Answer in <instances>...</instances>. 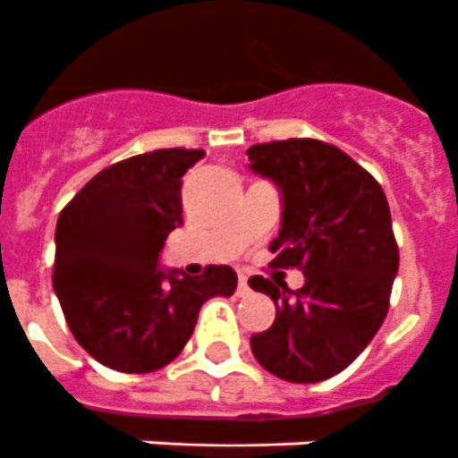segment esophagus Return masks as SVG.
<instances>
[{"label": "esophagus", "mask_w": 458, "mask_h": 458, "mask_svg": "<svg viewBox=\"0 0 458 458\" xmlns=\"http://www.w3.org/2000/svg\"><path fill=\"white\" fill-rule=\"evenodd\" d=\"M250 293V284H248V276L246 274H241L239 276V295L243 298V295H248Z\"/></svg>", "instance_id": "1"}]
</instances>
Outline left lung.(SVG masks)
I'll return each mask as SVG.
<instances>
[{
  "label": "left lung",
  "instance_id": "obj_1",
  "mask_svg": "<svg viewBox=\"0 0 458 458\" xmlns=\"http://www.w3.org/2000/svg\"><path fill=\"white\" fill-rule=\"evenodd\" d=\"M250 170L284 196L272 267H298L305 286L288 291L250 276L276 319L255 333V360L288 383H319L340 374L371 343L390 307L400 250L380 184L338 146L286 139L248 148Z\"/></svg>",
  "mask_w": 458,
  "mask_h": 458
}]
</instances>
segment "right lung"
<instances>
[{"instance_id":"add662e5","label":"right lung","mask_w":458,"mask_h":458,"mask_svg":"<svg viewBox=\"0 0 458 458\" xmlns=\"http://www.w3.org/2000/svg\"><path fill=\"white\" fill-rule=\"evenodd\" d=\"M203 156L158 148L120 160L58 215L54 291L75 340L104 367L158 371L184 350L203 302L236 291L229 265L200 276L158 267L167 233L182 225V177Z\"/></svg>"}]
</instances>
